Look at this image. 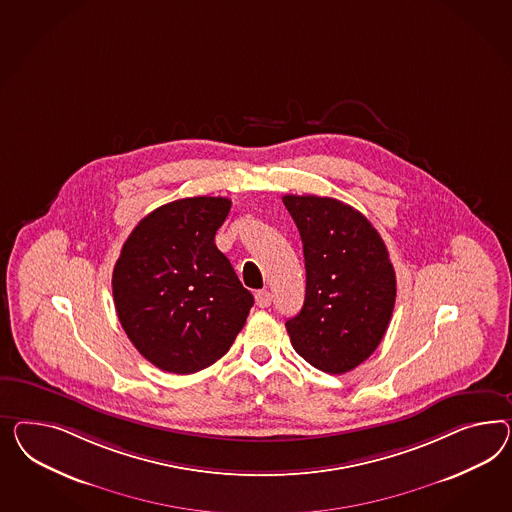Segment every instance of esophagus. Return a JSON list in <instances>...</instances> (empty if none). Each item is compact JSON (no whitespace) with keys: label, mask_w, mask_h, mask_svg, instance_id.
Listing matches in <instances>:
<instances>
[{"label":"esophagus","mask_w":512,"mask_h":512,"mask_svg":"<svg viewBox=\"0 0 512 512\" xmlns=\"http://www.w3.org/2000/svg\"><path fill=\"white\" fill-rule=\"evenodd\" d=\"M255 304L259 307H270L272 304V294L268 291H257L255 292Z\"/></svg>","instance_id":"obj_1"}]
</instances>
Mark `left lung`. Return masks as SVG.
Returning <instances> with one entry per match:
<instances>
[{
	"instance_id": "left-lung-1",
	"label": "left lung",
	"mask_w": 512,
	"mask_h": 512,
	"mask_svg": "<svg viewBox=\"0 0 512 512\" xmlns=\"http://www.w3.org/2000/svg\"><path fill=\"white\" fill-rule=\"evenodd\" d=\"M305 259L302 311L285 322L294 350L318 371L345 374L386 333L397 279L382 236L356 208L332 197L285 195Z\"/></svg>"
}]
</instances>
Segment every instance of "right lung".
Segmentation results:
<instances>
[{
    "label": "right lung",
    "mask_w": 512,
    "mask_h": 512,
    "mask_svg": "<svg viewBox=\"0 0 512 512\" xmlns=\"http://www.w3.org/2000/svg\"><path fill=\"white\" fill-rule=\"evenodd\" d=\"M227 197H186L134 227L113 268L117 317L145 360L173 374L212 365L244 328L253 296L214 236Z\"/></svg>",
    "instance_id": "obj_1"
}]
</instances>
